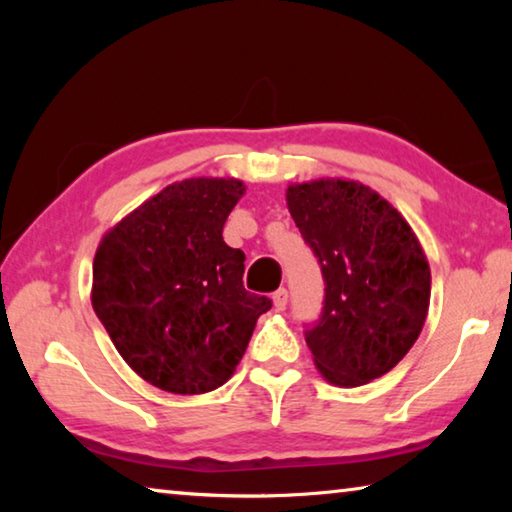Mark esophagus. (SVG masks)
Segmentation results:
<instances>
[{"label":"esophagus","instance_id":"obj_1","mask_svg":"<svg viewBox=\"0 0 512 512\" xmlns=\"http://www.w3.org/2000/svg\"><path fill=\"white\" fill-rule=\"evenodd\" d=\"M287 302H289V291L287 289H277L273 293V305H275L277 311L287 309Z\"/></svg>","mask_w":512,"mask_h":512}]
</instances>
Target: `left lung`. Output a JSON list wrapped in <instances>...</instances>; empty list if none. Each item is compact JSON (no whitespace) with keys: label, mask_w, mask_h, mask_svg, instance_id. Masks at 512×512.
<instances>
[{"label":"left lung","mask_w":512,"mask_h":512,"mask_svg":"<svg viewBox=\"0 0 512 512\" xmlns=\"http://www.w3.org/2000/svg\"><path fill=\"white\" fill-rule=\"evenodd\" d=\"M287 205L325 282L323 309L305 325L318 370L336 386L386 375L427 320L431 273L402 214L352 180L287 189Z\"/></svg>","instance_id":"8db88e82"}]
</instances>
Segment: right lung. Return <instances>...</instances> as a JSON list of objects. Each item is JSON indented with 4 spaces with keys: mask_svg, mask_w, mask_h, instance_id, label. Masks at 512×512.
<instances>
[{
    "mask_svg": "<svg viewBox=\"0 0 512 512\" xmlns=\"http://www.w3.org/2000/svg\"><path fill=\"white\" fill-rule=\"evenodd\" d=\"M239 180L169 185L103 237L92 307L124 361L167 393L198 395L232 377L273 302L244 287V253L223 225Z\"/></svg>",
    "mask_w": 512,
    "mask_h": 512,
    "instance_id": "1",
    "label": "right lung"
}]
</instances>
